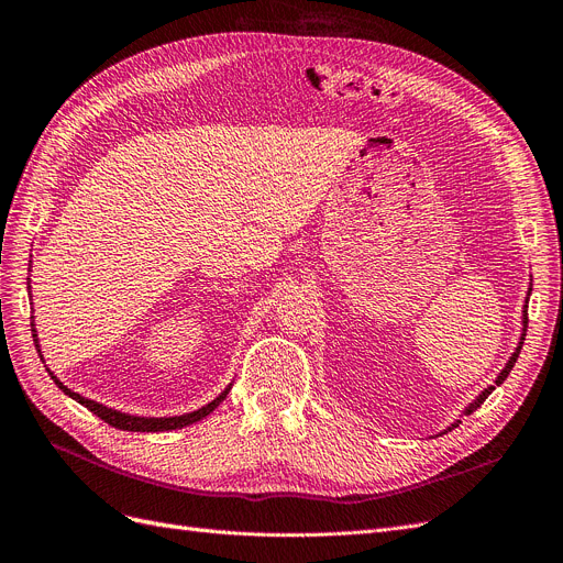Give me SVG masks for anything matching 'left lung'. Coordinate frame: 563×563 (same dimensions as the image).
Wrapping results in <instances>:
<instances>
[{
	"label": "left lung",
	"mask_w": 563,
	"mask_h": 563,
	"mask_svg": "<svg viewBox=\"0 0 563 563\" xmlns=\"http://www.w3.org/2000/svg\"><path fill=\"white\" fill-rule=\"evenodd\" d=\"M527 301H529V299H527ZM522 319H525V321H522V323H525V329H522V331H527V306H525V317H522ZM525 335H527V333H522V338H520V340H525ZM520 349H522V342H520V344H518V349H516V351H514V356H511V358H509V363H507V367H505V369H501V372H499V376H497V380H495V386H499V383H501V380H505V378H507V376H509V372H511V367H514V365H516V361H518V356H520ZM495 386H490V388H486V390H484V393H482V395H479V397H477V399H475V401H472V404H470V406H467V408H465V412H467V416H470V412H472V410H477V408H479V406H482V404H484V401H486V397H488V395H490V393H493V390H495ZM459 424H461V422H456V424H452V429H454V427H459Z\"/></svg>",
	"instance_id": "obj_1"
}]
</instances>
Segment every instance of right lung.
I'll return each mask as SVG.
<instances>
[{
  "label": "right lung",
  "instance_id": "add662e5",
  "mask_svg": "<svg viewBox=\"0 0 563 563\" xmlns=\"http://www.w3.org/2000/svg\"><path fill=\"white\" fill-rule=\"evenodd\" d=\"M36 333V331H34ZM36 338V335H34ZM36 346H38V342H36ZM54 378V383L58 388H62L68 397H73L77 404H81L84 408H88L93 412V416H98L100 420H104L107 424H111L113 429H121V431H170V429H183V427H187V424H194V422H198V420H202L205 416H210V412L225 399V395H228V390L223 393V395H219L212 404H207V406H202V408H198V410H194V412H187V416H180V418H134V416H125V412H118V410H111V408H107V406H102V404H98V401H91V399H86V397H81V395H77V393H73V390H68L62 380H56V376H52Z\"/></svg>",
  "mask_w": 563,
  "mask_h": 563
}]
</instances>
